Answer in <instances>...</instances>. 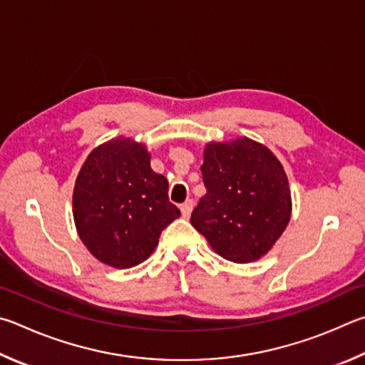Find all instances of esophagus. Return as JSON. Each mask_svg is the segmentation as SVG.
<instances>
[{"label": "esophagus", "mask_w": 365, "mask_h": 365, "mask_svg": "<svg viewBox=\"0 0 365 365\" xmlns=\"http://www.w3.org/2000/svg\"><path fill=\"white\" fill-rule=\"evenodd\" d=\"M192 208H194V202L192 200H186L181 205V213L184 218H189L190 213H192Z\"/></svg>", "instance_id": "esophagus-1"}]
</instances>
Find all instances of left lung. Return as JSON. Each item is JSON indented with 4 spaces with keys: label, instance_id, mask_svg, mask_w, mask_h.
<instances>
[{
    "label": "left lung",
    "instance_id": "left-lung-1",
    "mask_svg": "<svg viewBox=\"0 0 365 365\" xmlns=\"http://www.w3.org/2000/svg\"><path fill=\"white\" fill-rule=\"evenodd\" d=\"M200 170L207 194L190 225L225 259H259L290 221L292 197L282 163L266 145L239 138L208 143Z\"/></svg>",
    "mask_w": 365,
    "mask_h": 365
}]
</instances>
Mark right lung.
Wrapping results in <instances>:
<instances>
[{
    "instance_id": "1",
    "label": "right lung",
    "mask_w": 365,
    "mask_h": 365,
    "mask_svg": "<svg viewBox=\"0 0 365 365\" xmlns=\"http://www.w3.org/2000/svg\"><path fill=\"white\" fill-rule=\"evenodd\" d=\"M179 215L168 199V181L150 168V153L134 139L98 145L76 176V232L94 258L117 269L149 258Z\"/></svg>"
}]
</instances>
